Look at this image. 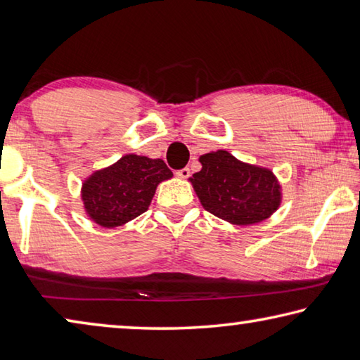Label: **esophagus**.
Segmentation results:
<instances>
[{
	"instance_id": "1",
	"label": "esophagus",
	"mask_w": 360,
	"mask_h": 360,
	"mask_svg": "<svg viewBox=\"0 0 360 360\" xmlns=\"http://www.w3.org/2000/svg\"><path fill=\"white\" fill-rule=\"evenodd\" d=\"M190 169L188 167H184V169H180V170H176L175 172V175L179 176V179H188V176H190Z\"/></svg>"
}]
</instances>
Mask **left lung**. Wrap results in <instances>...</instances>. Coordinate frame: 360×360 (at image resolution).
I'll return each instance as SVG.
<instances>
[{"label":"left lung","mask_w":360,"mask_h":360,"mask_svg":"<svg viewBox=\"0 0 360 360\" xmlns=\"http://www.w3.org/2000/svg\"><path fill=\"white\" fill-rule=\"evenodd\" d=\"M202 169L190 181L207 212L237 226L267 219L281 202L272 170L238 161L226 150L199 158Z\"/></svg>","instance_id":"obj_1"}]
</instances>
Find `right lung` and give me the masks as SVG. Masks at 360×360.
Instances as JSON below:
<instances>
[{"mask_svg":"<svg viewBox=\"0 0 360 360\" xmlns=\"http://www.w3.org/2000/svg\"><path fill=\"white\" fill-rule=\"evenodd\" d=\"M172 176L162 160L124 155L82 185L85 212L103 228H117L147 212L156 186Z\"/></svg>","mask_w":360,"mask_h":360,"instance_id":"1","label":"right lung"}]
</instances>
